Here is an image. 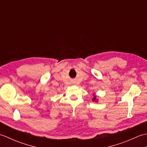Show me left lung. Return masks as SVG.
<instances>
[{
  "instance_id": "1",
  "label": "left lung",
  "mask_w": 147,
  "mask_h": 147,
  "mask_svg": "<svg viewBox=\"0 0 147 147\" xmlns=\"http://www.w3.org/2000/svg\"><path fill=\"white\" fill-rule=\"evenodd\" d=\"M92 100L93 102H98V99H97V97L96 96V95H93V98L92 99Z\"/></svg>"
}]
</instances>
